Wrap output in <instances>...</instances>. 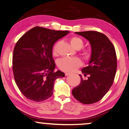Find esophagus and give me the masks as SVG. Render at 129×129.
Wrapping results in <instances>:
<instances>
[{
	"mask_svg": "<svg viewBox=\"0 0 129 129\" xmlns=\"http://www.w3.org/2000/svg\"><path fill=\"white\" fill-rule=\"evenodd\" d=\"M71 74H70V73H65V75H66V76H69V75H70Z\"/></svg>",
	"mask_w": 129,
	"mask_h": 129,
	"instance_id": "esophagus-1",
	"label": "esophagus"
}]
</instances>
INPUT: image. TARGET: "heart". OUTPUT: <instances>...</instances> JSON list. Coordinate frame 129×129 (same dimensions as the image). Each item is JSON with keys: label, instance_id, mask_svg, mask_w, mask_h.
I'll return each mask as SVG.
<instances>
[{"label": "heart", "instance_id": "obj_1", "mask_svg": "<svg viewBox=\"0 0 129 129\" xmlns=\"http://www.w3.org/2000/svg\"><path fill=\"white\" fill-rule=\"evenodd\" d=\"M70 42L73 47L76 49H80L83 46L84 42L80 37L74 36L70 39ZM59 42H56L52 48L53 55L56 56L58 53V48ZM83 58L86 61H89L92 57V50L89 49H83L81 51ZM81 66V61L79 58H63L58 61V66L60 70L66 72L71 73Z\"/></svg>", "mask_w": 129, "mask_h": 129}]
</instances>
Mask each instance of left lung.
Returning <instances> with one entry per match:
<instances>
[{"label":"left lung","mask_w":129,"mask_h":129,"mask_svg":"<svg viewBox=\"0 0 129 129\" xmlns=\"http://www.w3.org/2000/svg\"><path fill=\"white\" fill-rule=\"evenodd\" d=\"M89 40L92 57L89 66L81 70L84 76L80 84L72 90L73 96L81 103L98 102L108 92L114 80L117 70V56L114 46L105 35L94 31L76 32Z\"/></svg>","instance_id":"left-lung-1"}]
</instances>
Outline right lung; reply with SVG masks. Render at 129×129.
Returning a JSON list of instances; mask_svg holds the SVG:
<instances>
[{"instance_id":"right-lung-1","label":"right lung","mask_w":129,"mask_h":129,"mask_svg":"<svg viewBox=\"0 0 129 129\" xmlns=\"http://www.w3.org/2000/svg\"><path fill=\"white\" fill-rule=\"evenodd\" d=\"M69 31H56L35 27L17 42L12 57V70L16 84L22 94L30 100L41 102L52 95L54 81L63 77L55 71L52 48L58 39Z\"/></svg>"}]
</instances>
